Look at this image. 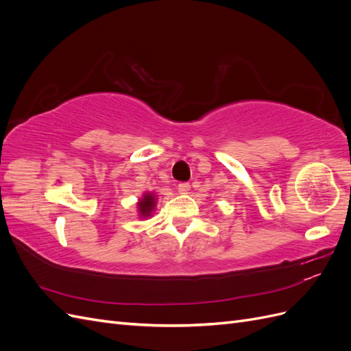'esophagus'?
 Masks as SVG:
<instances>
[{
  "label": "esophagus",
  "mask_w": 351,
  "mask_h": 351,
  "mask_svg": "<svg viewBox=\"0 0 351 351\" xmlns=\"http://www.w3.org/2000/svg\"><path fill=\"white\" fill-rule=\"evenodd\" d=\"M190 190V184L189 183H180L178 184V192L180 193H187Z\"/></svg>",
  "instance_id": "obj_1"
}]
</instances>
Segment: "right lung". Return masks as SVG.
I'll list each match as a JSON object with an SVG mask.
<instances>
[{"label":"right lung","mask_w":351,"mask_h":351,"mask_svg":"<svg viewBox=\"0 0 351 351\" xmlns=\"http://www.w3.org/2000/svg\"><path fill=\"white\" fill-rule=\"evenodd\" d=\"M155 206V195L154 193H146L143 196V199L139 202V212L142 217H149L151 212Z\"/></svg>","instance_id":"right-lung-1"}]
</instances>
